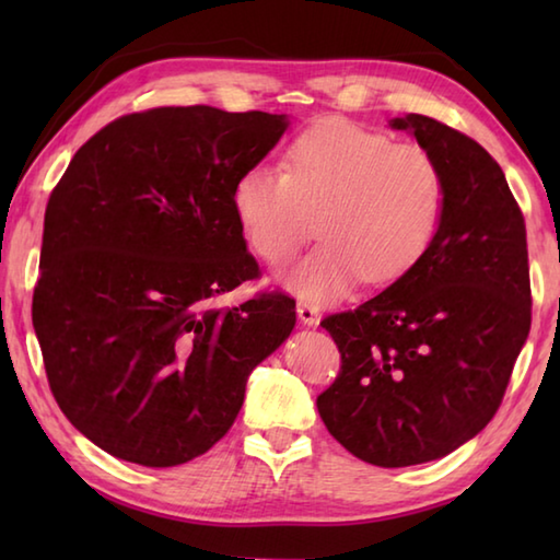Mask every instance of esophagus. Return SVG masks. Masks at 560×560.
I'll use <instances>...</instances> for the list:
<instances>
[{"label":"esophagus","instance_id":"1","mask_svg":"<svg viewBox=\"0 0 560 560\" xmlns=\"http://www.w3.org/2000/svg\"><path fill=\"white\" fill-rule=\"evenodd\" d=\"M295 313H299L303 325H307V327H317L319 325V311H317L315 305L299 303V307H295Z\"/></svg>","mask_w":560,"mask_h":560}]
</instances>
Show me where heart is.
Instances as JSON below:
<instances>
[{
    "label": "heart",
    "instance_id": "b5f03b06",
    "mask_svg": "<svg viewBox=\"0 0 560 560\" xmlns=\"http://www.w3.org/2000/svg\"><path fill=\"white\" fill-rule=\"evenodd\" d=\"M231 201L245 241L269 265L299 253L317 213L323 243L283 273L299 299L317 305L361 277L389 283L419 265L443 221L445 177L425 149L325 117L291 139L287 171L245 165Z\"/></svg>",
    "mask_w": 560,
    "mask_h": 560
}]
</instances>
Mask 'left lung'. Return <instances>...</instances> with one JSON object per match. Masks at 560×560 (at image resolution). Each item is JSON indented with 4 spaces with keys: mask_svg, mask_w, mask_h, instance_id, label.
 Listing matches in <instances>:
<instances>
[{
    "mask_svg": "<svg viewBox=\"0 0 560 560\" xmlns=\"http://www.w3.org/2000/svg\"><path fill=\"white\" fill-rule=\"evenodd\" d=\"M407 129L445 177L431 249L375 299L325 317L341 353L317 397L327 431L375 467L450 455L493 419L532 325L527 231L505 175L467 135L425 115Z\"/></svg>",
    "mask_w": 560,
    "mask_h": 560,
    "instance_id": "obj_1",
    "label": "left lung"
}]
</instances>
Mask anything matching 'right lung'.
Listing matches in <instances>:
<instances>
[{
    "label": "right lung",
    "instance_id": "add662e5",
    "mask_svg": "<svg viewBox=\"0 0 560 560\" xmlns=\"http://www.w3.org/2000/svg\"><path fill=\"white\" fill-rule=\"evenodd\" d=\"M287 127V115L209 105L132 113L52 189L33 327L59 409L108 455L141 467L205 455L295 327L283 293L219 307L259 271L233 183Z\"/></svg>",
    "mask_w": 560,
    "mask_h": 560
}]
</instances>
